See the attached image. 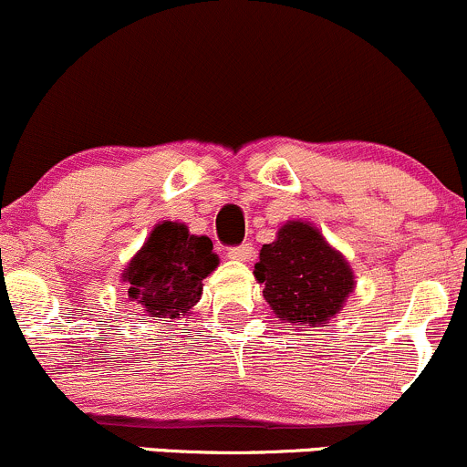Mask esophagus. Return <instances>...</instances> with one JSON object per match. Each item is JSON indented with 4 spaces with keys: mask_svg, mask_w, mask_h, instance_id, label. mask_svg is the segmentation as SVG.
Instances as JSON below:
<instances>
[{
    "mask_svg": "<svg viewBox=\"0 0 467 467\" xmlns=\"http://www.w3.org/2000/svg\"><path fill=\"white\" fill-rule=\"evenodd\" d=\"M228 257L237 259V262H248L253 257V246L250 244H239V246H230L228 248Z\"/></svg>",
    "mask_w": 467,
    "mask_h": 467,
    "instance_id": "34e87169",
    "label": "esophagus"
}]
</instances>
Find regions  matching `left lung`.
Instances as JSON below:
<instances>
[{
  "instance_id": "obj_1",
  "label": "left lung",
  "mask_w": 467,
  "mask_h": 467,
  "mask_svg": "<svg viewBox=\"0 0 467 467\" xmlns=\"http://www.w3.org/2000/svg\"><path fill=\"white\" fill-rule=\"evenodd\" d=\"M264 297L277 317L299 327L327 324L353 288L351 268L313 225L291 221L254 264Z\"/></svg>"
}]
</instances>
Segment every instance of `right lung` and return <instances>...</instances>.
<instances>
[{
	"mask_svg": "<svg viewBox=\"0 0 467 467\" xmlns=\"http://www.w3.org/2000/svg\"><path fill=\"white\" fill-rule=\"evenodd\" d=\"M208 237L190 234L183 223L163 221L151 230L122 277L127 296L150 317H179L199 302L203 279L217 268Z\"/></svg>",
	"mask_w": 467,
	"mask_h": 467,
	"instance_id": "add662e5",
	"label": "right lung"
}]
</instances>
